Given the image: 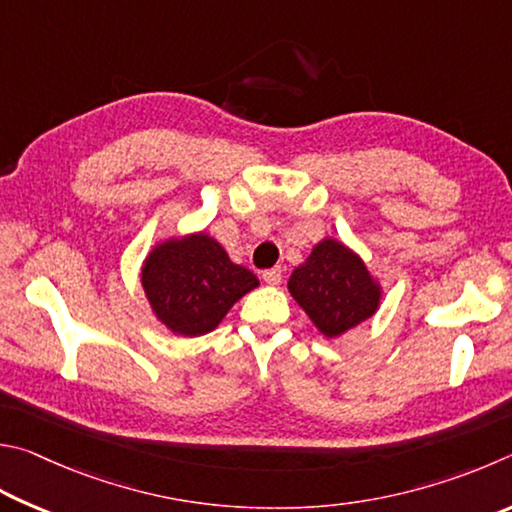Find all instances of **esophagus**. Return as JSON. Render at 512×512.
Segmentation results:
<instances>
[{
	"mask_svg": "<svg viewBox=\"0 0 512 512\" xmlns=\"http://www.w3.org/2000/svg\"><path fill=\"white\" fill-rule=\"evenodd\" d=\"M281 279H283L281 267H274V270H267V272H263V281H265L267 285H279V283H281Z\"/></svg>",
	"mask_w": 512,
	"mask_h": 512,
	"instance_id": "1",
	"label": "esophagus"
}]
</instances>
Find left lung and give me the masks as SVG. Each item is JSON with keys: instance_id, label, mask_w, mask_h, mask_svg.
<instances>
[{"instance_id": "obj_1", "label": "left lung", "mask_w": 512, "mask_h": 512, "mask_svg": "<svg viewBox=\"0 0 512 512\" xmlns=\"http://www.w3.org/2000/svg\"><path fill=\"white\" fill-rule=\"evenodd\" d=\"M292 299L321 335L337 339L380 308L382 285L362 256L337 238H321L288 281Z\"/></svg>"}]
</instances>
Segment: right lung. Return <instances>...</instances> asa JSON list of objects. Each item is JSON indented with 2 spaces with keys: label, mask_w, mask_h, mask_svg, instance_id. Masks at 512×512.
Returning a JSON list of instances; mask_svg holds the SVG:
<instances>
[{
  "label": "right lung",
  "mask_w": 512,
  "mask_h": 512,
  "mask_svg": "<svg viewBox=\"0 0 512 512\" xmlns=\"http://www.w3.org/2000/svg\"><path fill=\"white\" fill-rule=\"evenodd\" d=\"M141 285L161 326L179 337H200L218 328L233 303L258 288V279L209 233L191 231L148 251Z\"/></svg>",
  "instance_id": "right-lung-1"
}]
</instances>
